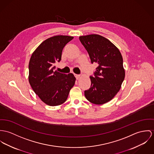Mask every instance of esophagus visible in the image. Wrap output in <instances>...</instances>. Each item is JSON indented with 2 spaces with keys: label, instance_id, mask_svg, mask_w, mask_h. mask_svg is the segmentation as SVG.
<instances>
[{
  "label": "esophagus",
  "instance_id": "34e87169",
  "mask_svg": "<svg viewBox=\"0 0 154 154\" xmlns=\"http://www.w3.org/2000/svg\"><path fill=\"white\" fill-rule=\"evenodd\" d=\"M75 77L76 79L78 80L80 77V74H75Z\"/></svg>",
  "mask_w": 154,
  "mask_h": 154
}]
</instances>
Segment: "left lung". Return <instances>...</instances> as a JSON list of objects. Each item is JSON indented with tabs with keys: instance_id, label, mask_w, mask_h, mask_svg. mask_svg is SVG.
Instances as JSON below:
<instances>
[{
	"instance_id": "left-lung-1",
	"label": "left lung",
	"mask_w": 154,
	"mask_h": 154,
	"mask_svg": "<svg viewBox=\"0 0 154 154\" xmlns=\"http://www.w3.org/2000/svg\"><path fill=\"white\" fill-rule=\"evenodd\" d=\"M79 39L91 63L98 64L94 76H90L91 86L85 90V97L95 104H105L117 94L124 80L122 55L118 48L101 35H82Z\"/></svg>"
}]
</instances>
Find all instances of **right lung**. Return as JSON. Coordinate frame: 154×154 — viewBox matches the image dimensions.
<instances>
[{"mask_svg":"<svg viewBox=\"0 0 154 154\" xmlns=\"http://www.w3.org/2000/svg\"><path fill=\"white\" fill-rule=\"evenodd\" d=\"M73 38L69 35H55L42 42L33 53L29 63V82L36 94L50 106L64 103L74 86L75 78L55 70L61 60L63 48Z\"/></svg>","mask_w":154,"mask_h":154,"instance_id":"obj_1","label":"right lung"}]
</instances>
